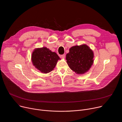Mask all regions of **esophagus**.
Listing matches in <instances>:
<instances>
[{"mask_svg":"<svg viewBox=\"0 0 122 122\" xmlns=\"http://www.w3.org/2000/svg\"><path fill=\"white\" fill-rule=\"evenodd\" d=\"M60 57L62 58H65V54L61 55L60 56Z\"/></svg>","mask_w":122,"mask_h":122,"instance_id":"34e87169","label":"esophagus"}]
</instances>
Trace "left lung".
I'll return each instance as SVG.
<instances>
[{
	"label": "left lung",
	"instance_id": "left-lung-1",
	"mask_svg": "<svg viewBox=\"0 0 122 122\" xmlns=\"http://www.w3.org/2000/svg\"><path fill=\"white\" fill-rule=\"evenodd\" d=\"M93 51L86 44L76 46L69 49L66 59L70 68L76 74L87 72L93 63Z\"/></svg>",
	"mask_w": 122,
	"mask_h": 122
}]
</instances>
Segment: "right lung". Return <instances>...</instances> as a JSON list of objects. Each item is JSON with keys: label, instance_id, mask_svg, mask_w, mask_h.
<instances>
[{"label": "right lung", "instance_id": "add662e5", "mask_svg": "<svg viewBox=\"0 0 122 122\" xmlns=\"http://www.w3.org/2000/svg\"><path fill=\"white\" fill-rule=\"evenodd\" d=\"M59 59L58 55L46 47L36 48L31 55L33 65L44 74L52 71Z\"/></svg>", "mask_w": 122, "mask_h": 122}]
</instances>
